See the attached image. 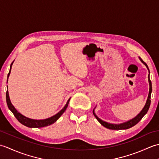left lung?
<instances>
[{"label":"left lung","instance_id":"8db88e82","mask_svg":"<svg viewBox=\"0 0 159 159\" xmlns=\"http://www.w3.org/2000/svg\"><path fill=\"white\" fill-rule=\"evenodd\" d=\"M139 59L141 60V61L144 64V65L146 66L148 71H149V74H148V81H149L150 89H149V93H148V99H147V101H146V104H145V106L143 108V109L141 110V112L139 114H138L135 117L133 118V119L129 120V121H126V122L121 123V124H110V123L106 122V121H104L102 120H100V118L96 116L95 112H94V109H93V116H95V117L96 118L97 120L101 124H102L103 126H104L107 128H109V129H111V130H126V129H128V128H130L131 127H133V126H134V125H136L138 122H139V121L141 119H142L143 117L147 113V112L148 111V109H149L150 106V102H151V100H150L151 93H152V83H151V80L150 79V70H149V68H148L147 64L145 63L140 58V57H139Z\"/></svg>","mask_w":159,"mask_h":159}]
</instances>
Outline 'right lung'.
<instances>
[{"mask_svg": "<svg viewBox=\"0 0 159 159\" xmlns=\"http://www.w3.org/2000/svg\"><path fill=\"white\" fill-rule=\"evenodd\" d=\"M13 63V61L11 63V66H10L9 72L7 75V80H8V78L9 76L10 72H11V66H12ZM70 100V98L67 100V102L65 105V107H64L59 113H57L56 115L53 116L52 117L47 118V119H45V120H33V119H30V118L24 116L23 115L20 113L18 111L15 109V107L13 106V104L11 102V100H10L8 91H7V92H6V101H7V106H8V108L9 109V110L11 111L13 114L14 115V116L16 117V119L18 120L20 123L23 125H25V126H26L29 127V128H42V127L49 126V125L55 123V121L58 120L61 116V115L64 112H65V111L66 110L67 106H68Z\"/></svg>", "mask_w": 159, "mask_h": 159, "instance_id": "obj_1", "label": "right lung"}]
</instances>
